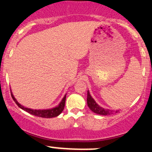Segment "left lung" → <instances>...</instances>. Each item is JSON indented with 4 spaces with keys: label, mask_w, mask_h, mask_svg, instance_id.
Here are the masks:
<instances>
[{
    "label": "left lung",
    "mask_w": 152,
    "mask_h": 152,
    "mask_svg": "<svg viewBox=\"0 0 152 152\" xmlns=\"http://www.w3.org/2000/svg\"><path fill=\"white\" fill-rule=\"evenodd\" d=\"M87 104H88V107L92 111L97 114L104 115V116H106V115L113 114L114 113H117L118 111H114V110H109V109H105L99 106L95 101L94 100L93 98L91 96L89 92H87Z\"/></svg>",
    "instance_id": "obj_1"
}]
</instances>
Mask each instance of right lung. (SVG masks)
I'll return each instance as SVG.
<instances>
[{"instance_id": "1", "label": "right lung", "mask_w": 152, "mask_h": 152, "mask_svg": "<svg viewBox=\"0 0 152 152\" xmlns=\"http://www.w3.org/2000/svg\"><path fill=\"white\" fill-rule=\"evenodd\" d=\"M11 96L13 98V101L15 102V104L18 106V107H20V109H22L24 111H27L29 114L34 115V116H38V117H42V118H52V117H56V116H58L62 112L63 110L64 109V106H65V102H66V96L64 97L62 99L61 102L60 103V104L56 107L53 108L51 109H47V110H35V109H28V108L24 107L20 105L19 103L17 102L16 99L14 98L13 94H11Z\"/></svg>"}]
</instances>
